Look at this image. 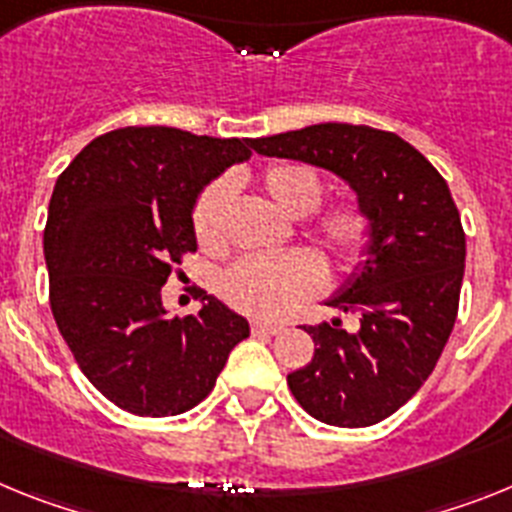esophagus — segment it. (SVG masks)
<instances>
[{
    "mask_svg": "<svg viewBox=\"0 0 512 512\" xmlns=\"http://www.w3.org/2000/svg\"><path fill=\"white\" fill-rule=\"evenodd\" d=\"M281 330H283V324L252 322V332H255V335H278Z\"/></svg>",
    "mask_w": 512,
    "mask_h": 512,
    "instance_id": "1",
    "label": "esophagus"
}]
</instances>
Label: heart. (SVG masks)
Segmentation results:
<instances>
[{
    "instance_id": "b5f03b06",
    "label": "heart",
    "mask_w": 512,
    "mask_h": 512,
    "mask_svg": "<svg viewBox=\"0 0 512 512\" xmlns=\"http://www.w3.org/2000/svg\"><path fill=\"white\" fill-rule=\"evenodd\" d=\"M273 203L293 219L304 221V234L317 242L340 270L358 268L371 252L376 224L361 201H335L319 206L324 180L301 162H275L260 175ZM231 182H211L195 201L193 237L206 255L219 257L229 247L226 211ZM324 265L314 252L293 250L281 257H247L221 281V296L231 309L247 317L283 319L322 288Z\"/></svg>"
}]
</instances>
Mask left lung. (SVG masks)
<instances>
[{"label": "left lung", "instance_id": "left-lung-1", "mask_svg": "<svg viewBox=\"0 0 512 512\" xmlns=\"http://www.w3.org/2000/svg\"><path fill=\"white\" fill-rule=\"evenodd\" d=\"M252 149L332 170L371 211L366 265L330 299L361 314V327L304 324L314 355L288 373V389L327 425H376L428 381L456 324L466 234L451 190L415 146L371 126L319 123L255 139Z\"/></svg>", "mask_w": 512, "mask_h": 512}]
</instances>
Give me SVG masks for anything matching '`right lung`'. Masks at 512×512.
<instances>
[{
    "mask_svg": "<svg viewBox=\"0 0 512 512\" xmlns=\"http://www.w3.org/2000/svg\"><path fill=\"white\" fill-rule=\"evenodd\" d=\"M250 146L128 126L97 136L56 180L43 231L53 319L90 384L131 415L193 410L250 337L206 291L198 314L167 319L162 306V286L195 252V198Z\"/></svg>",
    "mask_w": 512,
    "mask_h": 512,
    "instance_id": "add662e5",
    "label": "right lung"
}]
</instances>
